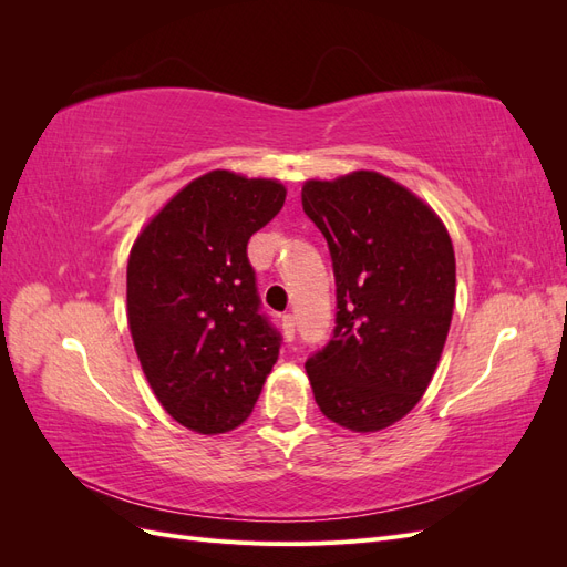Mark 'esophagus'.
<instances>
[{
  "label": "esophagus",
  "mask_w": 567,
  "mask_h": 567,
  "mask_svg": "<svg viewBox=\"0 0 567 567\" xmlns=\"http://www.w3.org/2000/svg\"><path fill=\"white\" fill-rule=\"evenodd\" d=\"M281 329L286 340H293L296 338V317L293 315H281Z\"/></svg>",
  "instance_id": "obj_1"
}]
</instances>
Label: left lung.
Segmentation results:
<instances>
[{
  "mask_svg": "<svg viewBox=\"0 0 567 567\" xmlns=\"http://www.w3.org/2000/svg\"><path fill=\"white\" fill-rule=\"evenodd\" d=\"M302 210L329 244L331 340L307 357L326 419L354 433L400 421L431 383L450 333L456 262L440 217L379 173L307 182Z\"/></svg>",
  "mask_w": 567,
  "mask_h": 567,
  "instance_id": "1",
  "label": "left lung"
}]
</instances>
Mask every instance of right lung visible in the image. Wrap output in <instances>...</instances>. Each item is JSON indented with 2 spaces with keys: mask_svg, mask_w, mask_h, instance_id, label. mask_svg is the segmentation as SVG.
<instances>
[{
  "mask_svg": "<svg viewBox=\"0 0 567 567\" xmlns=\"http://www.w3.org/2000/svg\"><path fill=\"white\" fill-rule=\"evenodd\" d=\"M286 188L215 169L148 221L127 262V317L148 385L203 435L241 425L277 364L281 331L262 312L248 241Z\"/></svg>",
  "mask_w": 567,
  "mask_h": 567,
  "instance_id": "obj_1",
  "label": "right lung"
}]
</instances>
